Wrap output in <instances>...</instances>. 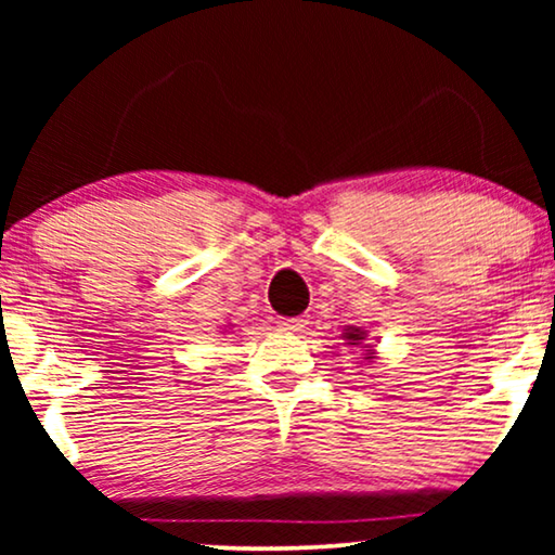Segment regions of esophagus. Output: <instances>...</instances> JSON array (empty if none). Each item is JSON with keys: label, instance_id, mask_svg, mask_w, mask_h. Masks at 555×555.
<instances>
[{"label": "esophagus", "instance_id": "obj_1", "mask_svg": "<svg viewBox=\"0 0 555 555\" xmlns=\"http://www.w3.org/2000/svg\"><path fill=\"white\" fill-rule=\"evenodd\" d=\"M306 318H302V315H298V318H280V328H283V331H302V328H306Z\"/></svg>", "mask_w": 555, "mask_h": 555}]
</instances>
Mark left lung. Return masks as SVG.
<instances>
[{"instance_id": "1", "label": "left lung", "mask_w": 555, "mask_h": 555, "mask_svg": "<svg viewBox=\"0 0 555 555\" xmlns=\"http://www.w3.org/2000/svg\"><path fill=\"white\" fill-rule=\"evenodd\" d=\"M359 336H361V333H359V331H353V333H348V338H351V340H361V338H359Z\"/></svg>"}]
</instances>
